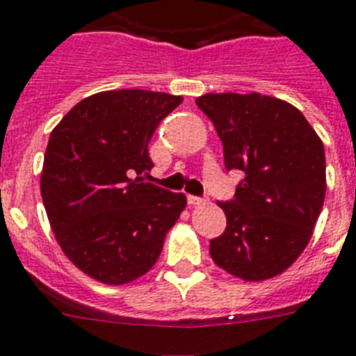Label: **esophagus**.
<instances>
[{"label":"esophagus","instance_id":"1","mask_svg":"<svg viewBox=\"0 0 356 356\" xmlns=\"http://www.w3.org/2000/svg\"><path fill=\"white\" fill-rule=\"evenodd\" d=\"M187 202H189V206H202V204H206V198H200V196H187Z\"/></svg>","mask_w":356,"mask_h":356}]
</instances>
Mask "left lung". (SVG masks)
<instances>
[{
  "label": "left lung",
  "mask_w": 356,
  "mask_h": 356,
  "mask_svg": "<svg viewBox=\"0 0 356 356\" xmlns=\"http://www.w3.org/2000/svg\"><path fill=\"white\" fill-rule=\"evenodd\" d=\"M227 170H243L233 200L217 202L226 229L209 243L227 274L264 281L285 272L312 237L325 198V152L303 113L261 93H206Z\"/></svg>",
  "instance_id": "left-lung-1"
}]
</instances>
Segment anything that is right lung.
Here are the masks:
<instances>
[{
	"label": "right lung",
	"mask_w": 356,
	"mask_h": 356,
	"mask_svg": "<svg viewBox=\"0 0 356 356\" xmlns=\"http://www.w3.org/2000/svg\"><path fill=\"white\" fill-rule=\"evenodd\" d=\"M184 97L112 90L82 99L51 132L40 191L56 243L76 268L124 285L156 264L186 209L184 193L143 181L149 141Z\"/></svg>",
	"instance_id": "1"
}]
</instances>
